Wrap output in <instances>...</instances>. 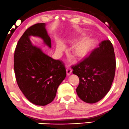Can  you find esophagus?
<instances>
[{"label": "esophagus", "mask_w": 129, "mask_h": 129, "mask_svg": "<svg viewBox=\"0 0 129 129\" xmlns=\"http://www.w3.org/2000/svg\"><path fill=\"white\" fill-rule=\"evenodd\" d=\"M66 72H67V75H70L72 72V69L70 68V67H67L66 69Z\"/></svg>", "instance_id": "1"}]
</instances>
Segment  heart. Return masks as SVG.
Listing matches in <instances>:
<instances>
[{
  "mask_svg": "<svg viewBox=\"0 0 129 129\" xmlns=\"http://www.w3.org/2000/svg\"><path fill=\"white\" fill-rule=\"evenodd\" d=\"M82 37H84V35H83ZM96 43V41L93 38H87V39L79 42L74 47L73 50H72V54L74 57L77 58H83L89 55V54L95 47ZM63 49H64L63 44L61 43L58 44L57 47V52H61Z\"/></svg>",
  "mask_w": 129,
  "mask_h": 129,
  "instance_id": "b5f03b06",
  "label": "heart"
}]
</instances>
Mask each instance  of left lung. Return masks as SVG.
Listing matches in <instances>:
<instances>
[{
    "mask_svg": "<svg viewBox=\"0 0 129 129\" xmlns=\"http://www.w3.org/2000/svg\"><path fill=\"white\" fill-rule=\"evenodd\" d=\"M116 66L114 48L108 40L102 41L89 55L73 65L72 73L79 79L76 90L79 98L88 103L101 100L111 88Z\"/></svg>",
    "mask_w": 129,
    "mask_h": 129,
    "instance_id": "8db88e82",
    "label": "left lung"
}]
</instances>
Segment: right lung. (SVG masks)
Here are the masks:
<instances>
[{
	"instance_id": "obj_1",
	"label": "right lung",
	"mask_w": 129,
	"mask_h": 129,
	"mask_svg": "<svg viewBox=\"0 0 129 129\" xmlns=\"http://www.w3.org/2000/svg\"><path fill=\"white\" fill-rule=\"evenodd\" d=\"M40 37L51 47L45 23L30 26L18 41L14 54V70L20 89L31 102L45 106L55 98L58 87L66 77L64 64L33 46L29 37Z\"/></svg>"
}]
</instances>
